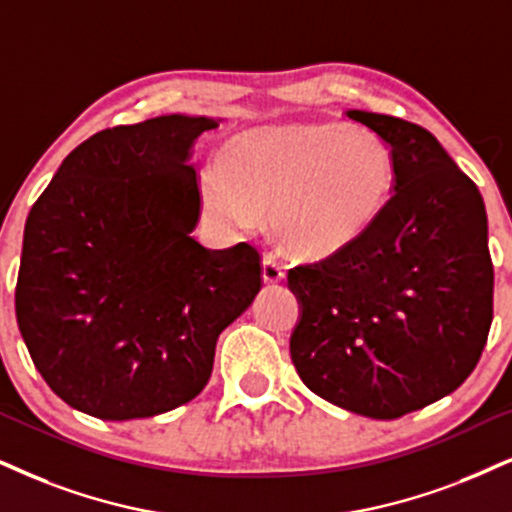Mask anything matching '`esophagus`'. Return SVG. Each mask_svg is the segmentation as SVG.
Returning <instances> with one entry per match:
<instances>
[{
	"instance_id": "obj_1",
	"label": "esophagus",
	"mask_w": 512,
	"mask_h": 512,
	"mask_svg": "<svg viewBox=\"0 0 512 512\" xmlns=\"http://www.w3.org/2000/svg\"><path fill=\"white\" fill-rule=\"evenodd\" d=\"M283 276H286V269H283V264L271 255L264 257V260H262L264 283H278V281H283Z\"/></svg>"
}]
</instances>
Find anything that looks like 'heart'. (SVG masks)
<instances>
[{"label":"heart","instance_id":"b5f03b06","mask_svg":"<svg viewBox=\"0 0 512 512\" xmlns=\"http://www.w3.org/2000/svg\"><path fill=\"white\" fill-rule=\"evenodd\" d=\"M394 189L397 158L380 134L312 122L248 129L226 141L203 179V205L238 229L269 212L286 248L321 257L366 236Z\"/></svg>","mask_w":512,"mask_h":512}]
</instances>
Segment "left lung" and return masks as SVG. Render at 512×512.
<instances>
[{
	"instance_id": "left-lung-1",
	"label": "left lung",
	"mask_w": 512,
	"mask_h": 512,
	"mask_svg": "<svg viewBox=\"0 0 512 512\" xmlns=\"http://www.w3.org/2000/svg\"><path fill=\"white\" fill-rule=\"evenodd\" d=\"M347 118L392 146L397 189L357 243L288 271L300 302L290 357L321 399L392 420L454 392L482 357L494 319L487 210L428 129Z\"/></svg>"
}]
</instances>
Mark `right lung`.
Instances as JSON below:
<instances>
[{
  "mask_svg": "<svg viewBox=\"0 0 512 512\" xmlns=\"http://www.w3.org/2000/svg\"><path fill=\"white\" fill-rule=\"evenodd\" d=\"M217 120L160 115L103 129L32 205L16 319L32 364L73 409L151 418L208 385L219 333L262 288L248 243L203 248L193 165Z\"/></svg>",
  "mask_w": 512,
  "mask_h": 512,
  "instance_id": "right-lung-1",
  "label": "right lung"
}]
</instances>
